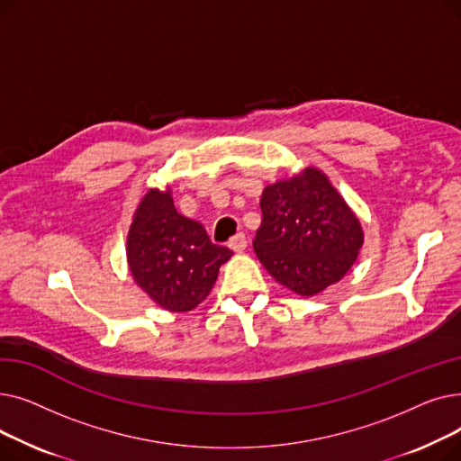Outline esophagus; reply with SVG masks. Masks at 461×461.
Listing matches in <instances>:
<instances>
[{
    "label": "esophagus",
    "mask_w": 461,
    "mask_h": 461,
    "mask_svg": "<svg viewBox=\"0 0 461 461\" xmlns=\"http://www.w3.org/2000/svg\"><path fill=\"white\" fill-rule=\"evenodd\" d=\"M247 245H249V240H247L245 233H237L235 237L230 239V243H228V247H230L233 252H243V250L247 249Z\"/></svg>",
    "instance_id": "34e87169"
}]
</instances>
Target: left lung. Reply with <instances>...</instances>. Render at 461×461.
<instances>
[{"mask_svg":"<svg viewBox=\"0 0 461 461\" xmlns=\"http://www.w3.org/2000/svg\"><path fill=\"white\" fill-rule=\"evenodd\" d=\"M254 250L267 273L301 297L342 280L365 243L360 221L320 167L265 186Z\"/></svg>","mask_w":461,"mask_h":461,"instance_id":"obj_1","label":"left lung"}]
</instances>
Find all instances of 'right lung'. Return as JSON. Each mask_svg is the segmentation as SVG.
Wrapping results in <instances>:
<instances>
[{
    "label": "right lung",
    "instance_id": "1",
    "mask_svg": "<svg viewBox=\"0 0 461 461\" xmlns=\"http://www.w3.org/2000/svg\"><path fill=\"white\" fill-rule=\"evenodd\" d=\"M233 256L211 243L205 228L177 212L172 188H149L134 211L127 261L134 282L167 312H190L207 299Z\"/></svg>",
    "mask_w": 461,
    "mask_h": 461
}]
</instances>
